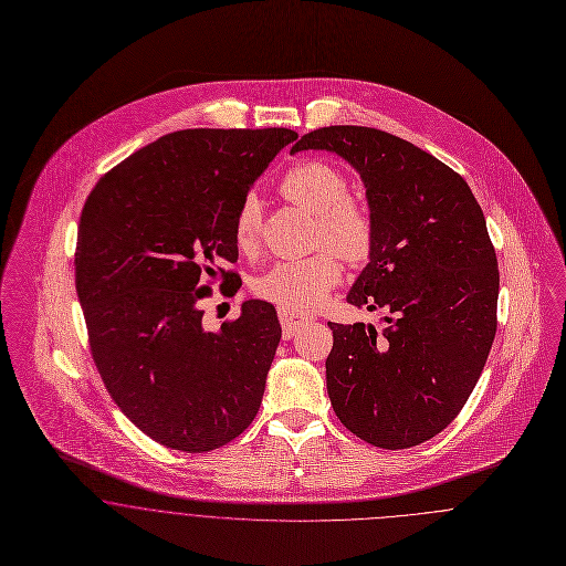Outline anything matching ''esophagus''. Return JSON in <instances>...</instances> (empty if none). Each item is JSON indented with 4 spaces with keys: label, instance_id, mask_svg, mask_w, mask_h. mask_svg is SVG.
I'll return each instance as SVG.
<instances>
[{
    "label": "esophagus",
    "instance_id": "34e87169",
    "mask_svg": "<svg viewBox=\"0 0 566 566\" xmlns=\"http://www.w3.org/2000/svg\"><path fill=\"white\" fill-rule=\"evenodd\" d=\"M277 316H280L284 338H293L295 332H300L304 325H308L313 321L308 314L295 313V311H286V308H280Z\"/></svg>",
    "mask_w": 566,
    "mask_h": 566
}]
</instances>
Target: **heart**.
I'll list each match as a JSON object with an SVG mask.
<instances>
[{"mask_svg": "<svg viewBox=\"0 0 566 566\" xmlns=\"http://www.w3.org/2000/svg\"><path fill=\"white\" fill-rule=\"evenodd\" d=\"M352 185L343 169L313 158L291 167L282 180L280 192L295 206L316 217L314 243L329 245L347 262L365 260L376 239L371 210L349 195ZM262 232V203L248 192L234 214V241L243 253H253ZM340 264L332 252H318L300 260H280L262 273L253 291L262 300L295 313L311 311L340 282Z\"/></svg>", "mask_w": 566, "mask_h": 566, "instance_id": "1", "label": "heart"}]
</instances>
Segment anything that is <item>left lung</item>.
Instances as JSON below:
<instances>
[{"instance_id": "obj_1", "label": "left lung", "mask_w": 566, "mask_h": 566, "mask_svg": "<svg viewBox=\"0 0 566 566\" xmlns=\"http://www.w3.org/2000/svg\"><path fill=\"white\" fill-rule=\"evenodd\" d=\"M302 149L336 151L360 174L376 239L347 302L388 311L384 332L327 323L332 408L379 449L426 442L460 415L495 340L500 269L484 212L462 176L376 127H318L291 154Z\"/></svg>"}]
</instances>
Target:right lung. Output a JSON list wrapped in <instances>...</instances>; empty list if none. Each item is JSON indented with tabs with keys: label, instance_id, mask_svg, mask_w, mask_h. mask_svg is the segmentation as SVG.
<instances>
[{
	"label": "right lung",
	"instance_id": "1",
	"mask_svg": "<svg viewBox=\"0 0 566 566\" xmlns=\"http://www.w3.org/2000/svg\"><path fill=\"white\" fill-rule=\"evenodd\" d=\"M286 127H195L160 136L99 178L84 201L75 291L91 356L111 397L149 439L203 453L252 423L282 327L250 300L239 318L203 327L212 282L241 280L234 214Z\"/></svg>",
	"mask_w": 566,
	"mask_h": 566
}]
</instances>
